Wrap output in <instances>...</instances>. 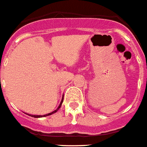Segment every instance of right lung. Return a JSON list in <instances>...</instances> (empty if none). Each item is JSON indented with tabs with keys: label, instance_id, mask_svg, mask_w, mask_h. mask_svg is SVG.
Listing matches in <instances>:
<instances>
[{
	"label": "right lung",
	"instance_id": "obj_1",
	"mask_svg": "<svg viewBox=\"0 0 147 147\" xmlns=\"http://www.w3.org/2000/svg\"><path fill=\"white\" fill-rule=\"evenodd\" d=\"M63 99H62V101H61V103H60V105L59 106V107H58L57 109H56V110H55V111H53V112H51V113H48V114H45V115H43V116H40V115H30V114H28V115H30V116H31V117H42L49 116V115H51V114H52V113H55V112H57L58 110H59V108L61 107V106H62V103H63Z\"/></svg>",
	"mask_w": 147,
	"mask_h": 147
}]
</instances>
